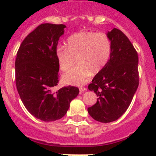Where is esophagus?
<instances>
[{
    "instance_id": "esophagus-1",
    "label": "esophagus",
    "mask_w": 156,
    "mask_h": 156,
    "mask_svg": "<svg viewBox=\"0 0 156 156\" xmlns=\"http://www.w3.org/2000/svg\"><path fill=\"white\" fill-rule=\"evenodd\" d=\"M85 90H87V88L86 87H80V92H83L85 91Z\"/></svg>"
}]
</instances>
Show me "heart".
<instances>
[{
  "mask_svg": "<svg viewBox=\"0 0 156 156\" xmlns=\"http://www.w3.org/2000/svg\"><path fill=\"white\" fill-rule=\"evenodd\" d=\"M112 54V42L105 33L80 32L67 40V47L60 45L56 49V58L62 71L69 69L77 59L78 66L62 75L67 84L83 85L91 73H98L105 68Z\"/></svg>",
  "mask_w": 156,
  "mask_h": 156,
  "instance_id": "obj_1",
  "label": "heart"
}]
</instances>
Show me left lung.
I'll return each instance as SVG.
<instances>
[{
	"mask_svg": "<svg viewBox=\"0 0 156 156\" xmlns=\"http://www.w3.org/2000/svg\"><path fill=\"white\" fill-rule=\"evenodd\" d=\"M107 35L112 42V54L105 68L94 77L88 89L98 96L87 108L95 120L110 122L118 119L131 103L139 84L138 55L128 37L113 28Z\"/></svg>",
	"mask_w": 156,
	"mask_h": 156,
	"instance_id": "left-lung-1",
	"label": "left lung"
}]
</instances>
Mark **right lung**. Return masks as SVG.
<instances>
[{
	"label": "right lung",
	"mask_w": 156,
	"mask_h": 156,
	"mask_svg": "<svg viewBox=\"0 0 156 156\" xmlns=\"http://www.w3.org/2000/svg\"><path fill=\"white\" fill-rule=\"evenodd\" d=\"M66 27L39 25L23 40L16 55V83L20 98L30 114L46 122L62 118L79 94L73 86L53 89L58 83L56 49Z\"/></svg>",
	"instance_id": "add662e5"
}]
</instances>
